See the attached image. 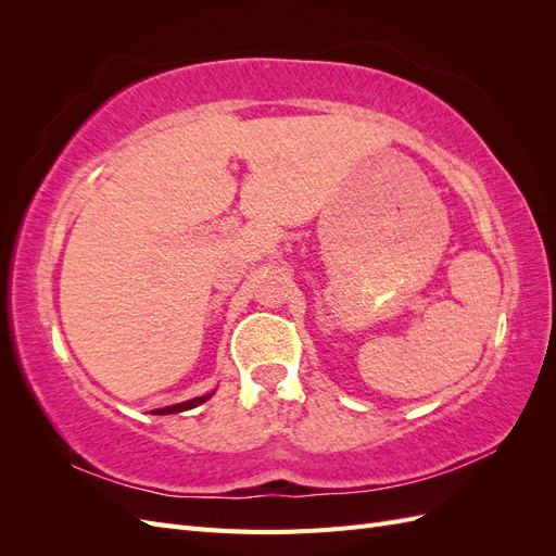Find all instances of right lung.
Masks as SVG:
<instances>
[{
	"label": "right lung",
	"mask_w": 556,
	"mask_h": 556,
	"mask_svg": "<svg viewBox=\"0 0 556 556\" xmlns=\"http://www.w3.org/2000/svg\"><path fill=\"white\" fill-rule=\"evenodd\" d=\"M213 394V392H211ZM211 394H204V396H197V399H190V401H182V403H176V406H169V408H162V410H155V415H172V413H180V410H190L194 406H199V403H204Z\"/></svg>",
	"instance_id": "obj_1"
}]
</instances>
